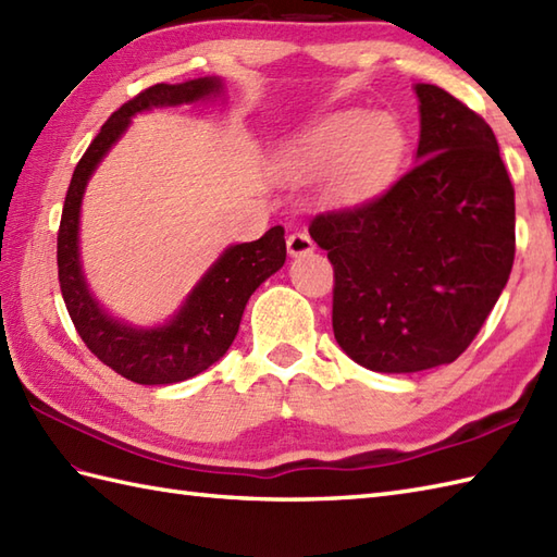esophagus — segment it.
Segmentation results:
<instances>
[{"label":"esophagus","instance_id":"1","mask_svg":"<svg viewBox=\"0 0 557 557\" xmlns=\"http://www.w3.org/2000/svg\"><path fill=\"white\" fill-rule=\"evenodd\" d=\"M313 248H315V244H313V239H311V236L306 234V232H294V234H289L287 251H289L292 258L313 253Z\"/></svg>","mask_w":557,"mask_h":557}]
</instances>
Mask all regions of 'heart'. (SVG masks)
<instances>
[{
  "label": "heart",
  "mask_w": 557,
  "mask_h": 557,
  "mask_svg": "<svg viewBox=\"0 0 557 557\" xmlns=\"http://www.w3.org/2000/svg\"><path fill=\"white\" fill-rule=\"evenodd\" d=\"M405 144V132L393 116L342 112L282 144L275 164L285 180L297 184L333 176L330 196L337 203H361L393 180Z\"/></svg>",
  "instance_id": "b5f03b06"
}]
</instances>
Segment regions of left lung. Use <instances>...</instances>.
Masks as SVG:
<instances>
[{
  "label": "left lung",
  "mask_w": 557,
  "mask_h": 557,
  "mask_svg": "<svg viewBox=\"0 0 557 557\" xmlns=\"http://www.w3.org/2000/svg\"><path fill=\"white\" fill-rule=\"evenodd\" d=\"M417 164L369 203L318 215L335 268L333 330L377 373L453 363L493 311L515 260V188L493 128L417 83Z\"/></svg>",
  "instance_id": "1"
}]
</instances>
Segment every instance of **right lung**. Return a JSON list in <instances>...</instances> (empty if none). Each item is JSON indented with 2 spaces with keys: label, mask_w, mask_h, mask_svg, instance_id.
<instances>
[{
  "label": "right lung",
  "mask_w": 557,
  "mask_h": 557,
  "mask_svg": "<svg viewBox=\"0 0 557 557\" xmlns=\"http://www.w3.org/2000/svg\"><path fill=\"white\" fill-rule=\"evenodd\" d=\"M222 90L220 76H203L174 86L158 83L138 92L102 124L100 134L76 164L66 191L57 234L59 287L66 311L86 347L112 371L138 385L182 383L220 361L239 333L251 294L275 275L287 258L285 230L280 224L256 242L227 246L188 292L180 311L156 327H138L104 311L83 275L78 246L83 194L98 164L132 126V116L152 108H176L220 98Z\"/></svg>",
  "instance_id": "obj_1"
}]
</instances>
